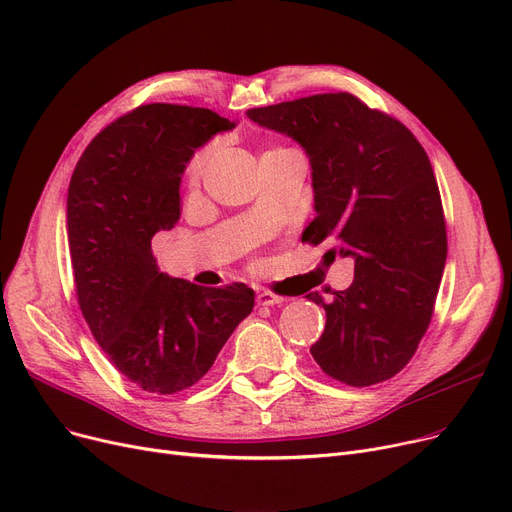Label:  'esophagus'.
<instances>
[{"mask_svg":"<svg viewBox=\"0 0 512 512\" xmlns=\"http://www.w3.org/2000/svg\"><path fill=\"white\" fill-rule=\"evenodd\" d=\"M280 303H284V299L278 297V294H272V292H267V290L257 294V305L259 307H272V305H280Z\"/></svg>","mask_w":512,"mask_h":512,"instance_id":"34e87169","label":"esophagus"}]
</instances>
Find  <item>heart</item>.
Wrapping results in <instances>:
<instances>
[{
  "label": "heart",
  "mask_w": 512,
  "mask_h": 512,
  "mask_svg": "<svg viewBox=\"0 0 512 512\" xmlns=\"http://www.w3.org/2000/svg\"><path fill=\"white\" fill-rule=\"evenodd\" d=\"M276 151H280V149H276ZM213 153H215V147H213V145H209V147L201 149L199 153H195V157L191 159V164H188V168H186L188 180H199V178L203 176V172L207 170ZM267 153H274V151H267Z\"/></svg>",
  "instance_id": "obj_1"
}]
</instances>
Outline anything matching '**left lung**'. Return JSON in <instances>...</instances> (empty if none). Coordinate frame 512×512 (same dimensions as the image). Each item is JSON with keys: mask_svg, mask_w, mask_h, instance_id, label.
<instances>
[{"mask_svg": "<svg viewBox=\"0 0 512 512\" xmlns=\"http://www.w3.org/2000/svg\"><path fill=\"white\" fill-rule=\"evenodd\" d=\"M247 116L299 143L311 166L315 220L303 240H332L355 280L326 301L317 365L348 386L392 378L415 355L446 263V226L429 157L407 126L348 93L255 107Z\"/></svg>", "mask_w": 512, "mask_h": 512, "instance_id": "1", "label": "left lung"}]
</instances>
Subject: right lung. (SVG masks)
<instances>
[{"label": "right lung", "mask_w": 512, "mask_h": 512, "mask_svg": "<svg viewBox=\"0 0 512 512\" xmlns=\"http://www.w3.org/2000/svg\"><path fill=\"white\" fill-rule=\"evenodd\" d=\"M234 126L205 107L141 105L97 134L70 178L80 311L114 367L153 394L197 384L255 305L247 284L203 288L172 278L151 253V238L180 220L186 164Z\"/></svg>", "instance_id": "right-lung-1"}]
</instances>
